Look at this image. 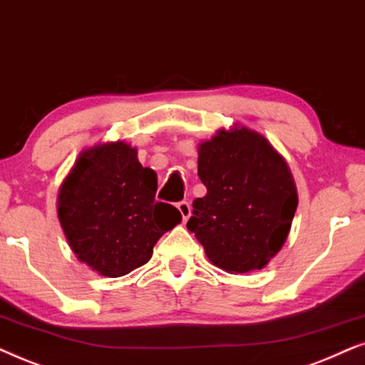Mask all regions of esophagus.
Returning a JSON list of instances; mask_svg holds the SVG:
<instances>
[{
    "mask_svg": "<svg viewBox=\"0 0 365 365\" xmlns=\"http://www.w3.org/2000/svg\"><path fill=\"white\" fill-rule=\"evenodd\" d=\"M177 208L180 210V213H182L183 222H187L188 218H190V215H192L190 203H188V202H180V203H177Z\"/></svg>",
    "mask_w": 365,
    "mask_h": 365,
    "instance_id": "1",
    "label": "esophagus"
}]
</instances>
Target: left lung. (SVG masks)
Here are the masks:
<instances>
[{
    "mask_svg": "<svg viewBox=\"0 0 365 365\" xmlns=\"http://www.w3.org/2000/svg\"><path fill=\"white\" fill-rule=\"evenodd\" d=\"M207 195L192 203L187 228L213 265L228 274L260 270L287 240L299 205L287 162L264 135L244 125L198 143Z\"/></svg>",
    "mask_w": 365,
    "mask_h": 365,
    "instance_id": "obj_1",
    "label": "left lung"
}]
</instances>
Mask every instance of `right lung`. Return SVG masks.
I'll return each mask as SVG.
<instances>
[{"instance_id": "add662e5", "label": "right lung", "mask_w": 365, "mask_h": 365, "mask_svg": "<svg viewBox=\"0 0 365 365\" xmlns=\"http://www.w3.org/2000/svg\"><path fill=\"white\" fill-rule=\"evenodd\" d=\"M157 173L125 140L81 150L58 190V220L81 264L121 277L152 259L165 232L182 222L177 208L155 202Z\"/></svg>"}]
</instances>
